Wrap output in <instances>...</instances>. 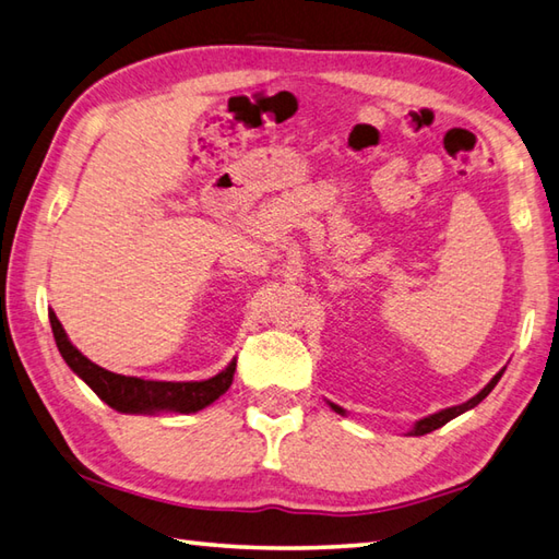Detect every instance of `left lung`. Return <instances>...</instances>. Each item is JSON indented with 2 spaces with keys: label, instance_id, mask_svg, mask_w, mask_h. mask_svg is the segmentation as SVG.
Segmentation results:
<instances>
[{
  "label": "left lung",
  "instance_id": "left-lung-1",
  "mask_svg": "<svg viewBox=\"0 0 559 559\" xmlns=\"http://www.w3.org/2000/svg\"><path fill=\"white\" fill-rule=\"evenodd\" d=\"M502 373H504V369L499 371L492 381H489L485 389L477 393L475 397H471L468 403H463V405H453V407H447V409H441V413H437V415H429V417H425V419H419V423L413 427V431H409V437H423V435H429V431H435V429H439V427H443L447 423H451L453 417H459V415H463L465 409H471V407H475L477 403H483L485 397L489 395V391L495 389L497 385V381L502 379ZM330 407L335 409V413H340V415H345V409L343 407H337V405H333L330 403Z\"/></svg>",
  "mask_w": 559,
  "mask_h": 559
}]
</instances>
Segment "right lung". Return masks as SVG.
Instances as JSON below:
<instances>
[{
	"instance_id": "1",
	"label": "right lung",
	"mask_w": 559,
	"mask_h": 559,
	"mask_svg": "<svg viewBox=\"0 0 559 559\" xmlns=\"http://www.w3.org/2000/svg\"><path fill=\"white\" fill-rule=\"evenodd\" d=\"M50 325L57 349L79 379H82L100 401L108 403L118 413H162V409H174V413H198L207 407L216 397L229 391L236 371V359L207 381H144L136 376L112 373L98 367L79 352L70 337H67L62 323L57 321L55 311H50Z\"/></svg>"
}]
</instances>
